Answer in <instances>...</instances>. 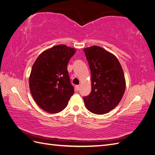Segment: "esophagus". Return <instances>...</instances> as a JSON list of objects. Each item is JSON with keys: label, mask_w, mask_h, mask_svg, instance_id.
<instances>
[{"label": "esophagus", "mask_w": 155, "mask_h": 155, "mask_svg": "<svg viewBox=\"0 0 155 155\" xmlns=\"http://www.w3.org/2000/svg\"><path fill=\"white\" fill-rule=\"evenodd\" d=\"M76 89L77 91H79V89H80V85H76Z\"/></svg>", "instance_id": "1"}]
</instances>
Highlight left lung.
Instances as JSON below:
<instances>
[{"mask_svg": "<svg viewBox=\"0 0 155 155\" xmlns=\"http://www.w3.org/2000/svg\"><path fill=\"white\" fill-rule=\"evenodd\" d=\"M91 72L92 90L83 97L89 111L96 114L110 112L119 104L125 90L122 67L114 55L100 46L84 48Z\"/></svg>", "mask_w": 155, "mask_h": 155, "instance_id": "obj_1", "label": "left lung"}]
</instances>
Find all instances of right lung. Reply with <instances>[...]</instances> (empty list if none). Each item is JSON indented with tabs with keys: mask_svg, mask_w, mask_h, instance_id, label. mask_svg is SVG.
I'll return each instance as SVG.
<instances>
[{
	"mask_svg": "<svg viewBox=\"0 0 155 155\" xmlns=\"http://www.w3.org/2000/svg\"><path fill=\"white\" fill-rule=\"evenodd\" d=\"M76 50L64 45L42 52L31 68L29 86L33 98L42 109L58 113L67 106L74 92L67 64Z\"/></svg>",
	"mask_w": 155,
	"mask_h": 155,
	"instance_id": "right-lung-1",
	"label": "right lung"
}]
</instances>
